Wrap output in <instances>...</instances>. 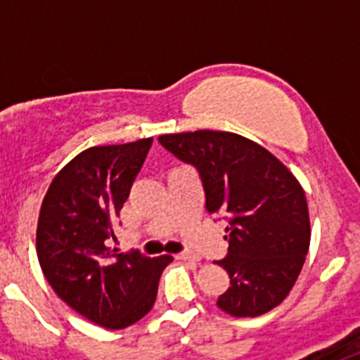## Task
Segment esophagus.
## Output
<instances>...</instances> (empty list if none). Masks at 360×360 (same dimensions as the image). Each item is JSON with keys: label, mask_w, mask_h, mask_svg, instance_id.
<instances>
[{"label": "esophagus", "mask_w": 360, "mask_h": 360, "mask_svg": "<svg viewBox=\"0 0 360 360\" xmlns=\"http://www.w3.org/2000/svg\"><path fill=\"white\" fill-rule=\"evenodd\" d=\"M178 259H186V262H200V256L195 252H182L178 254Z\"/></svg>", "instance_id": "esophagus-1"}]
</instances>
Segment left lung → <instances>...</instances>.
Masks as SVG:
<instances>
[{"label":"left lung","instance_id":"8db88e82","mask_svg":"<svg viewBox=\"0 0 360 360\" xmlns=\"http://www.w3.org/2000/svg\"><path fill=\"white\" fill-rule=\"evenodd\" d=\"M160 144L195 165L209 214L227 216L229 254L218 262L231 287L218 307L257 317L290 294L310 247L307 196L287 165L263 146L229 131L171 133Z\"/></svg>","mask_w":360,"mask_h":360}]
</instances>
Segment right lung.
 Segmentation results:
<instances>
[{
  "label": "right lung",
  "mask_w": 360,
  "mask_h": 360,
  "mask_svg": "<svg viewBox=\"0 0 360 360\" xmlns=\"http://www.w3.org/2000/svg\"><path fill=\"white\" fill-rule=\"evenodd\" d=\"M151 144L84 149L53 176L41 203L36 249L44 278L70 308L108 330L128 328L151 310L173 262L106 247Z\"/></svg>",
  "instance_id": "right-lung-1"
}]
</instances>
